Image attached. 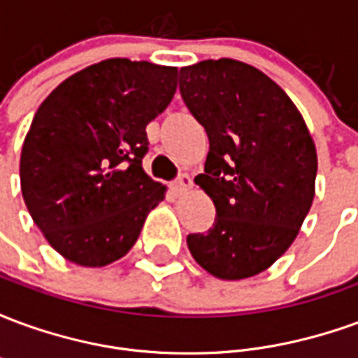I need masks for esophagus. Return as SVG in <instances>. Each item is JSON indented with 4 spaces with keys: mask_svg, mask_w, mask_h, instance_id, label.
<instances>
[{
    "mask_svg": "<svg viewBox=\"0 0 358 358\" xmlns=\"http://www.w3.org/2000/svg\"><path fill=\"white\" fill-rule=\"evenodd\" d=\"M192 184H194V182H192V176H189V174H186V172H182L178 178L172 182V187H174V192L182 194V192L189 189V187H192Z\"/></svg>",
    "mask_w": 358,
    "mask_h": 358,
    "instance_id": "1",
    "label": "esophagus"
}]
</instances>
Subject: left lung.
Returning a JSON list of instances; mask_svg holds the SVG:
<instances>
[{
    "label": "left lung",
    "instance_id": "8db88e82",
    "mask_svg": "<svg viewBox=\"0 0 358 358\" xmlns=\"http://www.w3.org/2000/svg\"><path fill=\"white\" fill-rule=\"evenodd\" d=\"M180 94L209 136L205 172L195 184L217 218L189 234L197 263L220 280L263 272L297 238L315 199L316 149L284 90L236 59L180 69Z\"/></svg>",
    "mask_w": 358,
    "mask_h": 358
}]
</instances>
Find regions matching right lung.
I'll return each instance as SVG.
<instances>
[{"label": "right lung", "mask_w": 358, "mask_h": 358, "mask_svg": "<svg viewBox=\"0 0 358 358\" xmlns=\"http://www.w3.org/2000/svg\"><path fill=\"white\" fill-rule=\"evenodd\" d=\"M176 66L107 59L69 76L36 110L20 189L45 240L71 263L105 266L138 240L166 187L141 166L145 126L176 92Z\"/></svg>", "instance_id": "obj_1"}]
</instances>
